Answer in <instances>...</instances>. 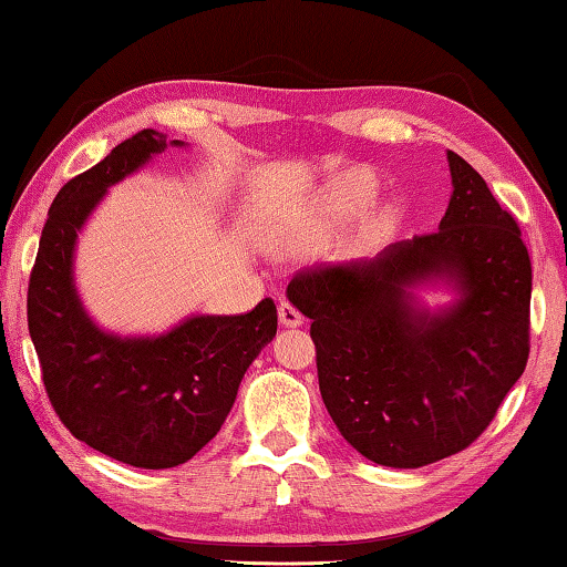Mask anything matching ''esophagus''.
Masks as SVG:
<instances>
[{
    "label": "esophagus",
    "instance_id": "esophagus-1",
    "mask_svg": "<svg viewBox=\"0 0 567 567\" xmlns=\"http://www.w3.org/2000/svg\"><path fill=\"white\" fill-rule=\"evenodd\" d=\"M277 312H280V322L285 328H300L302 326V312L295 308V305H290L287 300L280 302V308H277Z\"/></svg>",
    "mask_w": 567,
    "mask_h": 567
}]
</instances>
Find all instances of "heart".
I'll use <instances>...</instances> for the list:
<instances>
[{
    "mask_svg": "<svg viewBox=\"0 0 567 567\" xmlns=\"http://www.w3.org/2000/svg\"><path fill=\"white\" fill-rule=\"evenodd\" d=\"M375 196V176L368 171H353L346 178H340L338 184H332L318 196L316 214L328 221H340L348 217H355L358 212H363ZM312 231H316V221H298L290 227H282L275 235V245L282 251H300L312 245Z\"/></svg>",
    "mask_w": 567,
    "mask_h": 567,
    "instance_id": "obj_1",
    "label": "heart"
}]
</instances>
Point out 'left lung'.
I'll return each instance as SVG.
<instances>
[{"label":"left lung","instance_id":"1","mask_svg":"<svg viewBox=\"0 0 567 567\" xmlns=\"http://www.w3.org/2000/svg\"><path fill=\"white\" fill-rule=\"evenodd\" d=\"M442 224L379 257L318 265L287 298L310 318L322 403L365 460L416 470L477 442L529 355L533 265L517 221L449 151ZM452 281L461 300L419 311L408 287Z\"/></svg>","mask_w":567,"mask_h":567}]
</instances>
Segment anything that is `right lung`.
Masks as SVG:
<instances>
[{
  "mask_svg": "<svg viewBox=\"0 0 567 567\" xmlns=\"http://www.w3.org/2000/svg\"><path fill=\"white\" fill-rule=\"evenodd\" d=\"M164 148V133L138 131L60 188L27 287L52 409L80 442L141 470L184 464L217 436L241 375L277 332L269 298L245 316H194L158 338H118L87 318L73 282L78 231L107 186Z\"/></svg>",
  "mask_w": 567,
  "mask_h": 567,
  "instance_id": "1",
  "label": "right lung"
}]
</instances>
